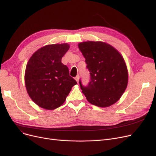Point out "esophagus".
<instances>
[{
	"instance_id": "obj_1",
	"label": "esophagus",
	"mask_w": 156,
	"mask_h": 156,
	"mask_svg": "<svg viewBox=\"0 0 156 156\" xmlns=\"http://www.w3.org/2000/svg\"><path fill=\"white\" fill-rule=\"evenodd\" d=\"M75 79L76 80V81H77V83L79 82V75H77V76L75 77Z\"/></svg>"
}]
</instances>
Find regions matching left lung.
Returning a JSON list of instances; mask_svg holds the SVG:
<instances>
[{
    "label": "left lung",
    "instance_id": "left-lung-1",
    "mask_svg": "<svg viewBox=\"0 0 156 156\" xmlns=\"http://www.w3.org/2000/svg\"><path fill=\"white\" fill-rule=\"evenodd\" d=\"M90 74L87 87H80L91 104L107 107L120 100L128 83V71L123 56L103 41H88L78 44Z\"/></svg>",
    "mask_w": 156,
    "mask_h": 156
}]
</instances>
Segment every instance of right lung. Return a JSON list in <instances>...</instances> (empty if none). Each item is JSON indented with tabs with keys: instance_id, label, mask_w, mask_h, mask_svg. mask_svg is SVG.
I'll use <instances>...</instances> for the list:
<instances>
[{
	"instance_id": "right-lung-1",
	"label": "right lung",
	"mask_w": 156,
	"mask_h": 156,
	"mask_svg": "<svg viewBox=\"0 0 156 156\" xmlns=\"http://www.w3.org/2000/svg\"><path fill=\"white\" fill-rule=\"evenodd\" d=\"M69 49L66 43L47 45L37 50L27 62V91L31 100L45 109L53 110L62 105L77 84L61 61Z\"/></svg>"
}]
</instances>
